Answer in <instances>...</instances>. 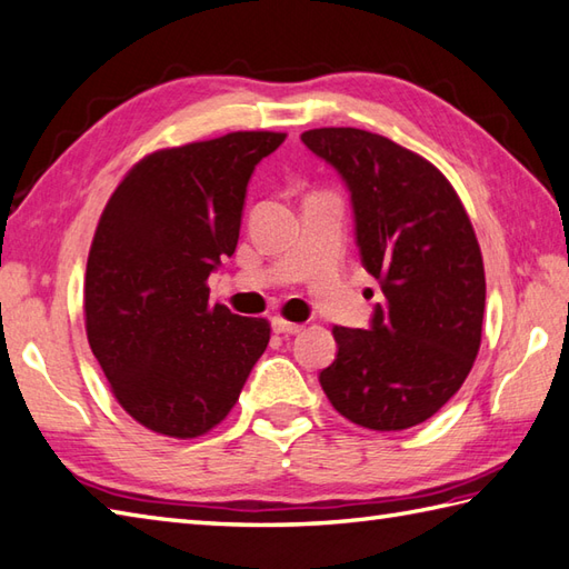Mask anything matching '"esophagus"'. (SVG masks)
<instances>
[{
    "label": "esophagus",
    "mask_w": 569,
    "mask_h": 569,
    "mask_svg": "<svg viewBox=\"0 0 569 569\" xmlns=\"http://www.w3.org/2000/svg\"><path fill=\"white\" fill-rule=\"evenodd\" d=\"M271 325H273V332H278V335H298L300 330H303V325H298V322H291V320H286V318H273L271 320Z\"/></svg>",
    "instance_id": "1"
}]
</instances>
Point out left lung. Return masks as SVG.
<instances>
[{
    "mask_svg": "<svg viewBox=\"0 0 569 569\" xmlns=\"http://www.w3.org/2000/svg\"><path fill=\"white\" fill-rule=\"evenodd\" d=\"M352 192L361 263L383 303L369 330L335 325L320 386L337 413L369 430H406L450 401L481 345L487 278L469 214L438 168L355 127L300 134Z\"/></svg>",
    "mask_w": 569,
    "mask_h": 569,
    "instance_id": "8db88e82",
    "label": "left lung"
}]
</instances>
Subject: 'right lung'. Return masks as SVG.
I'll list each match as a JSON object with an SVG mask.
<instances>
[{"mask_svg": "<svg viewBox=\"0 0 569 569\" xmlns=\"http://www.w3.org/2000/svg\"><path fill=\"white\" fill-rule=\"evenodd\" d=\"M283 131L159 149L107 200L84 271V332L139 426L190 440L229 416L271 340L263 318L210 306L208 276L239 239L247 183Z\"/></svg>", "mask_w": 569, "mask_h": 569, "instance_id": "obj_1", "label": "right lung"}]
</instances>
